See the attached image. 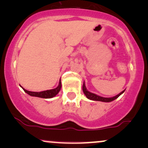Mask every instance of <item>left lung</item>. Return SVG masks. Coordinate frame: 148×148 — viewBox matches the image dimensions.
Listing matches in <instances>:
<instances>
[{"label":"left lung","instance_id":"1","mask_svg":"<svg viewBox=\"0 0 148 148\" xmlns=\"http://www.w3.org/2000/svg\"><path fill=\"white\" fill-rule=\"evenodd\" d=\"M125 90L122 91L121 92L119 93V94L113 97H109V98H108V97H100L99 95H97L94 94V93H92V92H90L88 91V90L86 89V85H85L84 82V85H83V91H84L85 95L86 96V97H87L88 99H89L90 100H94V101H103V102H110V101H113V100L117 99V98H118L119 96L123 94L124 92H125Z\"/></svg>","mask_w":148,"mask_h":148}]
</instances>
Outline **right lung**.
I'll return each mask as SVG.
<instances>
[{
  "instance_id": "obj_1",
  "label": "right lung",
  "mask_w": 148,
  "mask_h": 148,
  "mask_svg": "<svg viewBox=\"0 0 148 148\" xmlns=\"http://www.w3.org/2000/svg\"><path fill=\"white\" fill-rule=\"evenodd\" d=\"M61 87H62V85H61V81L60 79V81H59V84L58 86V87L51 90H47L42 91V92H31V91L26 90L24 89L22 87L21 88H23V90L25 91V92H26L27 94H28L30 96L45 98V99H49V98H52L56 95L58 93L60 92Z\"/></svg>"
}]
</instances>
